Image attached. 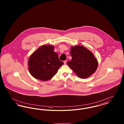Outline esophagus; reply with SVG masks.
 <instances>
[{
    "label": "esophagus",
    "mask_w": 124,
    "mask_h": 124,
    "mask_svg": "<svg viewBox=\"0 0 124 124\" xmlns=\"http://www.w3.org/2000/svg\"><path fill=\"white\" fill-rule=\"evenodd\" d=\"M66 62H67V60H65L64 61V64H66Z\"/></svg>",
    "instance_id": "obj_1"
}]
</instances>
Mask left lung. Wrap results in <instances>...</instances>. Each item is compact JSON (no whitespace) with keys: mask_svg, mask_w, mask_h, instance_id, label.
<instances>
[{"mask_svg":"<svg viewBox=\"0 0 124 124\" xmlns=\"http://www.w3.org/2000/svg\"><path fill=\"white\" fill-rule=\"evenodd\" d=\"M70 53L72 59L67 64L78 77L86 78L96 71L98 60L88 49L81 46H71Z\"/></svg>","mask_w":124,"mask_h":124,"instance_id":"obj_1","label":"left lung"}]
</instances>
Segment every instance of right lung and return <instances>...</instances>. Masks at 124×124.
Here are the masks:
<instances>
[{"label": "right lung", "mask_w": 124, "mask_h": 124, "mask_svg": "<svg viewBox=\"0 0 124 124\" xmlns=\"http://www.w3.org/2000/svg\"><path fill=\"white\" fill-rule=\"evenodd\" d=\"M64 63L54 52L53 46L44 45L37 49L30 57L28 70L31 75L42 81L51 79Z\"/></svg>", "instance_id": "1"}]
</instances>
